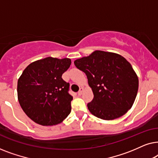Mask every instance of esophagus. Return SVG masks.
I'll return each mask as SVG.
<instances>
[{
	"label": "esophagus",
	"instance_id": "34e87169",
	"mask_svg": "<svg viewBox=\"0 0 158 158\" xmlns=\"http://www.w3.org/2000/svg\"><path fill=\"white\" fill-rule=\"evenodd\" d=\"M83 90H84V88H80V90H79V91L77 92V94H78V96H81V95L83 94Z\"/></svg>",
	"mask_w": 158,
	"mask_h": 158
}]
</instances>
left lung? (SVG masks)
<instances>
[{
	"instance_id": "obj_1",
	"label": "left lung",
	"mask_w": 158,
	"mask_h": 158,
	"mask_svg": "<svg viewBox=\"0 0 158 158\" xmlns=\"http://www.w3.org/2000/svg\"><path fill=\"white\" fill-rule=\"evenodd\" d=\"M85 73L94 98L87 106L93 115L113 120L124 115L137 96L139 80L131 64L118 54L96 50L74 61Z\"/></svg>"
}]
</instances>
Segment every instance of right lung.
Segmentation results:
<instances>
[{
    "label": "right lung",
    "instance_id": "1",
    "mask_svg": "<svg viewBox=\"0 0 158 158\" xmlns=\"http://www.w3.org/2000/svg\"><path fill=\"white\" fill-rule=\"evenodd\" d=\"M71 64L69 58L48 57L34 61L18 80V100L24 113L36 124L53 126L63 122L71 111L70 84L62 75Z\"/></svg>",
    "mask_w": 158,
    "mask_h": 158
}]
</instances>
